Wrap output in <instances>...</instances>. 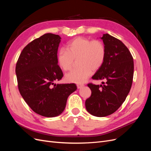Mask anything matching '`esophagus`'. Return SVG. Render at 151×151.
<instances>
[{
  "instance_id": "1",
  "label": "esophagus",
  "mask_w": 151,
  "mask_h": 151,
  "mask_svg": "<svg viewBox=\"0 0 151 151\" xmlns=\"http://www.w3.org/2000/svg\"><path fill=\"white\" fill-rule=\"evenodd\" d=\"M83 86H84V84H77V88H78V89L82 88V87H83Z\"/></svg>"
}]
</instances>
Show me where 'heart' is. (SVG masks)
I'll return each mask as SVG.
<instances>
[{
    "instance_id": "1",
    "label": "heart",
    "mask_w": 151,
    "mask_h": 151,
    "mask_svg": "<svg viewBox=\"0 0 151 151\" xmlns=\"http://www.w3.org/2000/svg\"><path fill=\"white\" fill-rule=\"evenodd\" d=\"M106 50L102 41L91 40L85 37H77L70 41L67 49L60 48L57 53L59 66L65 71H70L77 60L79 67L68 73L66 81L70 83H82L84 82L93 71L101 68L106 59Z\"/></svg>"
}]
</instances>
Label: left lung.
I'll return each instance as SVG.
<instances>
[{
    "label": "left lung",
    "mask_w": 151,
    "mask_h": 151,
    "mask_svg": "<svg viewBox=\"0 0 151 151\" xmlns=\"http://www.w3.org/2000/svg\"><path fill=\"white\" fill-rule=\"evenodd\" d=\"M101 39L106 50L104 64L92 77L104 80L101 85L89 83L91 96L85 102L87 111L104 117L115 112L129 93L134 77V60L129 50L120 40L108 34Z\"/></svg>",
    "instance_id": "left-lung-1"
}]
</instances>
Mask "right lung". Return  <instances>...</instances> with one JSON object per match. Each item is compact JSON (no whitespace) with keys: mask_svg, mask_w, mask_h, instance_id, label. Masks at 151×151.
I'll use <instances>...</instances> for the list:
<instances>
[{"mask_svg":"<svg viewBox=\"0 0 151 151\" xmlns=\"http://www.w3.org/2000/svg\"><path fill=\"white\" fill-rule=\"evenodd\" d=\"M60 36L47 33L22 50L16 65L19 93L36 113L46 117L61 114L67 100L77 89L75 84H55L63 76L58 65Z\"/></svg>","mask_w":151,"mask_h":151,"instance_id":"1","label":"right lung"}]
</instances>
